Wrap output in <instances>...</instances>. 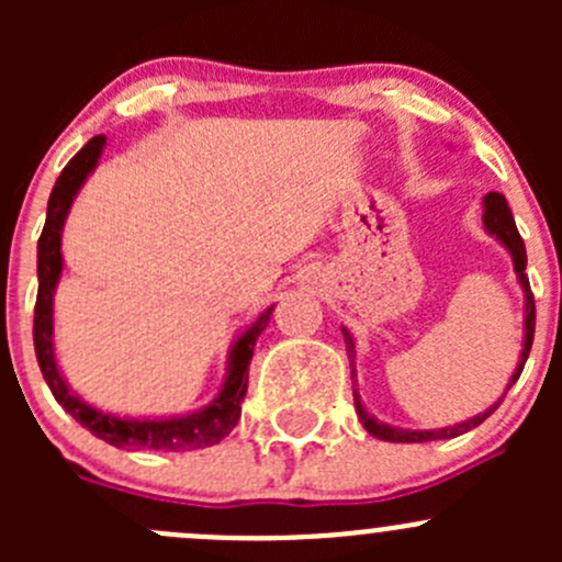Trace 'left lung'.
<instances>
[{
  "label": "left lung",
  "mask_w": 562,
  "mask_h": 562,
  "mask_svg": "<svg viewBox=\"0 0 562 562\" xmlns=\"http://www.w3.org/2000/svg\"><path fill=\"white\" fill-rule=\"evenodd\" d=\"M481 220H484V231H486V234L495 236V239L501 241L503 247H506V252L512 255L514 274H517L519 288H522V293H525V323H522V331H525V334H522V350H519L517 370L512 372V381H508V386H506V391H508V389L514 386V383L519 381V375H522V370H525L527 356H530L532 331H536V302H532L530 282H527V274H525V266H527L525 241H522V236H519L517 225H514L512 209H508L506 198H503L501 192H490V195H484V214H481ZM342 339H345V348H348L350 367H353V375H356V339H353V334H350L345 326H342ZM506 391H503V396H506ZM503 396L495 402V405L486 407L484 413H479V416L468 418V422H459V424H454V427H440V429H405V427H394V424H386V422H378V418L372 416L370 411H367L364 402H361L359 389H353L356 416L361 418V424H364V429L372 435V438L389 440V443H427V440L457 438V435H462V432H468V429L479 427V424L484 422L486 416H492V413L497 411V405H501V402H503Z\"/></svg>",
  "instance_id": "left-lung-1"
}]
</instances>
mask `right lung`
I'll list each match as a JSON object with an SVG mask.
<instances>
[{
  "mask_svg": "<svg viewBox=\"0 0 562 562\" xmlns=\"http://www.w3.org/2000/svg\"><path fill=\"white\" fill-rule=\"evenodd\" d=\"M105 149V135L89 140L76 157L65 166V171L56 179L48 198V212H45L43 234L37 241V304H35V353L40 372L48 383L54 400L76 418L81 427H87L94 438L127 451H195L206 446L220 443L231 429L236 427L241 416V402L247 394L249 361H252L255 342L260 331L269 326V317L274 313V304L266 307L252 323L234 339L225 361V378L214 400L209 405L198 407L192 413L179 416H119V413L100 411L89 405L87 400L70 389L56 361L54 345V293L59 285L65 258H61V231L70 214L72 201L81 192L83 181L98 168Z\"/></svg>",
  "mask_w": 562,
  "mask_h": 562,
  "instance_id": "1",
  "label": "right lung"
}]
</instances>
